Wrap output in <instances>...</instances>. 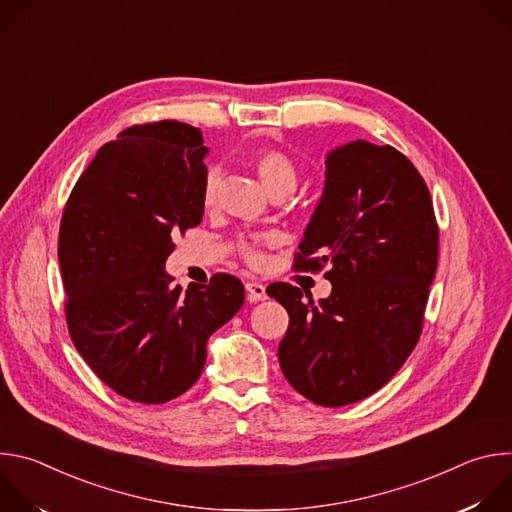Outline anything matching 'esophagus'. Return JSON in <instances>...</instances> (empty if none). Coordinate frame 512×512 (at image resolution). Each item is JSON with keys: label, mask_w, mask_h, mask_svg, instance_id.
Here are the masks:
<instances>
[{"label": "esophagus", "mask_w": 512, "mask_h": 512, "mask_svg": "<svg viewBox=\"0 0 512 512\" xmlns=\"http://www.w3.org/2000/svg\"><path fill=\"white\" fill-rule=\"evenodd\" d=\"M247 298L249 302H263L267 300V291H265V285L259 283V281H247Z\"/></svg>", "instance_id": "obj_1"}]
</instances>
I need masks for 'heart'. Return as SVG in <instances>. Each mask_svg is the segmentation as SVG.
Masks as SVG:
<instances>
[{
    "label": "heart",
    "mask_w": 512,
    "mask_h": 512,
    "mask_svg": "<svg viewBox=\"0 0 512 512\" xmlns=\"http://www.w3.org/2000/svg\"><path fill=\"white\" fill-rule=\"evenodd\" d=\"M247 164L251 170L257 174L265 190L273 194H289L298 184V166L291 160L285 152L273 150V148H261L249 154ZM216 188H218V178L214 172H210L204 180L202 186V204L210 208L216 200ZM269 237H251L239 243L241 255L247 259L251 265H261L263 263V247L269 245Z\"/></svg>",
    "instance_id": "heart-1"
}]
</instances>
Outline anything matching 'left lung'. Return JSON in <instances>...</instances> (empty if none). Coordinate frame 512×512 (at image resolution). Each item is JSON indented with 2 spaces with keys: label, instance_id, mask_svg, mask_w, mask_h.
<instances>
[{
  "label": "left lung",
  "instance_id": "8db88e82",
  "mask_svg": "<svg viewBox=\"0 0 512 512\" xmlns=\"http://www.w3.org/2000/svg\"><path fill=\"white\" fill-rule=\"evenodd\" d=\"M326 263L332 294L320 304L289 283H271L267 294L289 314L277 348L285 379L316 405L342 407L403 367L437 269L427 184L391 145L356 139L326 156L324 192L294 267Z\"/></svg>",
  "mask_w": 512,
  "mask_h": 512
}]
</instances>
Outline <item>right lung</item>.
Instances as JSON below:
<instances>
[{"instance_id": "right-lung-1", "label": "right lung", "mask_w": 512, "mask_h": 512, "mask_svg": "<svg viewBox=\"0 0 512 512\" xmlns=\"http://www.w3.org/2000/svg\"><path fill=\"white\" fill-rule=\"evenodd\" d=\"M200 129L143 123L105 143L62 212L58 261L66 326L93 373L121 397L158 405L186 393L206 340L245 302L243 283L172 285V237L198 227L206 180Z\"/></svg>"}]
</instances>
